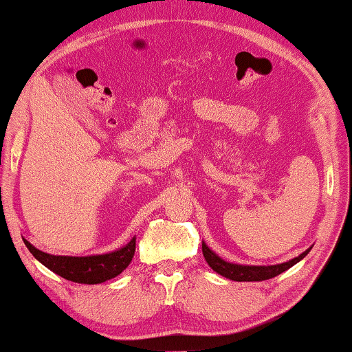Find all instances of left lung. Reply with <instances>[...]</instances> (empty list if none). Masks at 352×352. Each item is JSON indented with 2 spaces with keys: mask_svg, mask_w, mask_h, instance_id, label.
<instances>
[{
  "mask_svg": "<svg viewBox=\"0 0 352 352\" xmlns=\"http://www.w3.org/2000/svg\"><path fill=\"white\" fill-rule=\"evenodd\" d=\"M309 250H306L305 253L290 259V261L276 264V266H242V264H232L224 261V259H221L218 254L211 252V250L205 245V242H201V252H204V256L206 259V263H208V266L213 269V271L221 274L223 277H228L230 280L235 282H259L276 277L283 271H287V269L295 266L298 261H301V259L309 253Z\"/></svg>",
  "mask_w": 352,
  "mask_h": 352,
  "instance_id": "left-lung-1",
  "label": "left lung"
}]
</instances>
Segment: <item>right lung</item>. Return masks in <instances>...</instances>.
Instances as JSON below:
<instances>
[{"label":"right lung","mask_w":352,"mask_h":352,"mask_svg":"<svg viewBox=\"0 0 352 352\" xmlns=\"http://www.w3.org/2000/svg\"><path fill=\"white\" fill-rule=\"evenodd\" d=\"M23 243L38 261L56 272L57 276L76 283H88V285L117 277L129 266L136 252V237H133L131 242L117 252L96 254V256H54V254L40 252L25 239H23Z\"/></svg>","instance_id":"obj_1"}]
</instances>
